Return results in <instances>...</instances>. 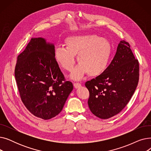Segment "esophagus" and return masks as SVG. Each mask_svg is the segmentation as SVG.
Masks as SVG:
<instances>
[{
  "label": "esophagus",
  "mask_w": 151,
  "mask_h": 151,
  "mask_svg": "<svg viewBox=\"0 0 151 151\" xmlns=\"http://www.w3.org/2000/svg\"><path fill=\"white\" fill-rule=\"evenodd\" d=\"M74 87L76 89V88H80V87H81V84H80V83H77V82H76V83H74Z\"/></svg>",
  "instance_id": "esophagus-1"
}]
</instances>
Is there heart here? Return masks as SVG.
I'll use <instances>...</instances> for the list:
<instances>
[{"instance_id": "heart-1", "label": "heart", "mask_w": 151, "mask_h": 151, "mask_svg": "<svg viewBox=\"0 0 151 151\" xmlns=\"http://www.w3.org/2000/svg\"><path fill=\"white\" fill-rule=\"evenodd\" d=\"M67 47L58 46L55 50V60L60 68L71 71L75 64V55L80 63L71 72L70 77L80 80L88 73L98 76L107 69L111 57V45L104 38L96 35H78L67 37Z\"/></svg>"}]
</instances>
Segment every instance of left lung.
Masks as SVG:
<instances>
[{
    "label": "left lung",
    "instance_id": "1",
    "mask_svg": "<svg viewBox=\"0 0 151 151\" xmlns=\"http://www.w3.org/2000/svg\"><path fill=\"white\" fill-rule=\"evenodd\" d=\"M139 71L138 60L129 43L121 41L105 72L85 83L89 91L88 104L91 111L103 119L119 113L136 90Z\"/></svg>",
    "mask_w": 151,
    "mask_h": 151
}]
</instances>
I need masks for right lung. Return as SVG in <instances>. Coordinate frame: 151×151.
I'll use <instances>...</instances> for the list:
<instances>
[{"label": "right lung", "instance_id": "obj_1", "mask_svg": "<svg viewBox=\"0 0 151 151\" xmlns=\"http://www.w3.org/2000/svg\"><path fill=\"white\" fill-rule=\"evenodd\" d=\"M54 45L45 38H31L17 58L14 76L24 105L35 116L47 120L59 114L70 92L71 82L55 60Z\"/></svg>", "mask_w": 151, "mask_h": 151}]
</instances>
